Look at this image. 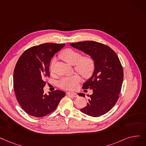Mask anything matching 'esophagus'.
<instances>
[{"instance_id": "esophagus-1", "label": "esophagus", "mask_w": 146, "mask_h": 146, "mask_svg": "<svg viewBox=\"0 0 146 146\" xmlns=\"http://www.w3.org/2000/svg\"><path fill=\"white\" fill-rule=\"evenodd\" d=\"M67 96H71V97H78V94L76 93H74V92H67Z\"/></svg>"}]
</instances>
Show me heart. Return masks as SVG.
<instances>
[{
    "label": "heart",
    "instance_id": "heart-1",
    "mask_svg": "<svg viewBox=\"0 0 146 146\" xmlns=\"http://www.w3.org/2000/svg\"><path fill=\"white\" fill-rule=\"evenodd\" d=\"M60 58L68 64L74 66L75 71L80 74L85 78H90L94 72L96 68V61L91 55L82 56V54L74 49L68 48L64 49L60 55ZM55 64L54 60L50 67V71L53 72ZM81 81L79 75L75 74L73 76L63 78L59 83V86L62 89L67 90H74L78 86Z\"/></svg>",
    "mask_w": 146,
    "mask_h": 146
}]
</instances>
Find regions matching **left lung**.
Listing matches in <instances>:
<instances>
[{
  "instance_id": "8db88e82",
  "label": "left lung",
  "mask_w": 146,
  "mask_h": 146,
  "mask_svg": "<svg viewBox=\"0 0 146 146\" xmlns=\"http://www.w3.org/2000/svg\"><path fill=\"white\" fill-rule=\"evenodd\" d=\"M70 45L91 55L96 61V68L82 88L93 90L88 103L80 111L86 115L98 117L110 111L119 99L123 80L122 66L116 52L104 44L95 41L72 43ZM79 96L85 97L84 93Z\"/></svg>"
}]
</instances>
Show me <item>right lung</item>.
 I'll list each match as a JSON object with an SVG mask.
<instances>
[{"instance_id":"obj_1","label":"right lung","mask_w":146,"mask_h":146,"mask_svg":"<svg viewBox=\"0 0 146 146\" xmlns=\"http://www.w3.org/2000/svg\"><path fill=\"white\" fill-rule=\"evenodd\" d=\"M65 44L45 43L29 48L19 58L14 72L15 96L21 108L36 117L45 116L54 111L64 91L56 90L44 94L45 78L49 77V64L54 55Z\"/></svg>"}]
</instances>
